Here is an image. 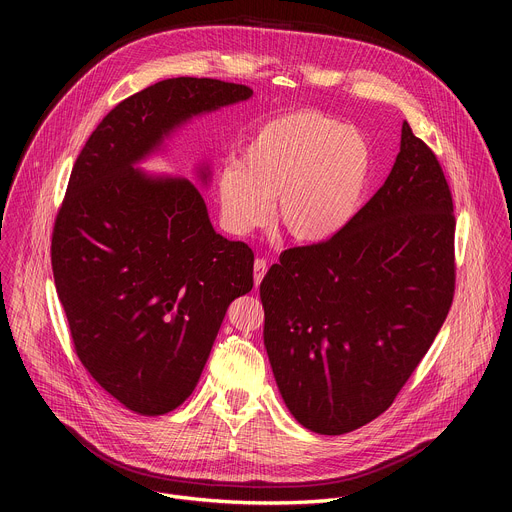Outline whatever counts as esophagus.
Instances as JSON below:
<instances>
[{
	"label": "esophagus",
	"mask_w": 512,
	"mask_h": 512,
	"mask_svg": "<svg viewBox=\"0 0 512 512\" xmlns=\"http://www.w3.org/2000/svg\"><path fill=\"white\" fill-rule=\"evenodd\" d=\"M265 273H267V261H265V259H261V257H257V259H255V263H253L255 287H259V283H261V279L265 277Z\"/></svg>",
	"instance_id": "obj_1"
}]
</instances>
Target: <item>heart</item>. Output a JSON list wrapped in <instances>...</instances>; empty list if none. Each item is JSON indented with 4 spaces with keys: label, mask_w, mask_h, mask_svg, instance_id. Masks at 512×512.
Segmentation results:
<instances>
[{
    "label": "heart",
    "mask_w": 512,
    "mask_h": 512,
    "mask_svg": "<svg viewBox=\"0 0 512 512\" xmlns=\"http://www.w3.org/2000/svg\"><path fill=\"white\" fill-rule=\"evenodd\" d=\"M371 174V148L354 127L316 109L265 121L241 162L218 170L223 223L243 235L267 223L275 198L277 225L298 243L336 237L356 214Z\"/></svg>",
    "instance_id": "heart-1"
}]
</instances>
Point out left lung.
<instances>
[{"label": "left lung", "instance_id": "left-lung-1", "mask_svg": "<svg viewBox=\"0 0 512 512\" xmlns=\"http://www.w3.org/2000/svg\"><path fill=\"white\" fill-rule=\"evenodd\" d=\"M454 233L444 170L405 121L389 178L352 221L271 265L265 348L304 427L340 435L391 407L452 308Z\"/></svg>", "mask_w": 512, "mask_h": 512}]
</instances>
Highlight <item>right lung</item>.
I'll use <instances>...</instances> for the list:
<instances>
[{
  "mask_svg": "<svg viewBox=\"0 0 512 512\" xmlns=\"http://www.w3.org/2000/svg\"><path fill=\"white\" fill-rule=\"evenodd\" d=\"M251 95L216 79L160 81L115 105L72 166L52 231L56 291L83 367L135 413L190 397L229 304L253 287V251L214 233L192 182L133 164L190 117Z\"/></svg>",
  "mask_w": 512,
  "mask_h": 512,
  "instance_id": "right-lung-1",
  "label": "right lung"
}]
</instances>
